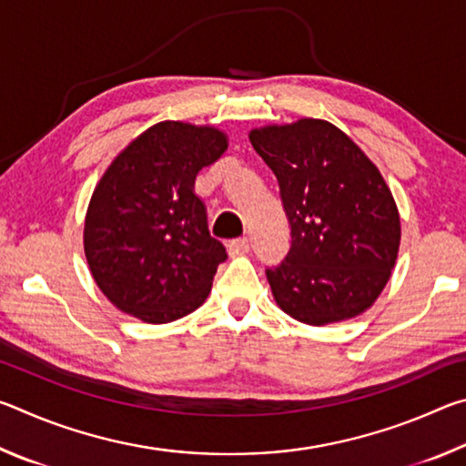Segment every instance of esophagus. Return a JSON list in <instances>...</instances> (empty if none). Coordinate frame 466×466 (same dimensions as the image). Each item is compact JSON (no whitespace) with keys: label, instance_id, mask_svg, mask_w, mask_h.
Returning a JSON list of instances; mask_svg holds the SVG:
<instances>
[{"label":"esophagus","instance_id":"esophagus-1","mask_svg":"<svg viewBox=\"0 0 466 466\" xmlns=\"http://www.w3.org/2000/svg\"><path fill=\"white\" fill-rule=\"evenodd\" d=\"M248 248H250V238H247V236L228 242V252H230V255H240V252H247Z\"/></svg>","mask_w":466,"mask_h":466}]
</instances>
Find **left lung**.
<instances>
[{
	"label": "left lung",
	"mask_w": 466,
	"mask_h": 466,
	"mask_svg": "<svg viewBox=\"0 0 466 466\" xmlns=\"http://www.w3.org/2000/svg\"><path fill=\"white\" fill-rule=\"evenodd\" d=\"M248 139L278 177L291 228L286 258L265 271L275 302L314 327L368 310L400 244L399 209L380 172L320 119L252 129Z\"/></svg>",
	"instance_id": "obj_1"
}]
</instances>
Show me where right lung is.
Returning a JSON list of instances; mask_svg holds the SVG:
<instances>
[{
	"mask_svg": "<svg viewBox=\"0 0 466 466\" xmlns=\"http://www.w3.org/2000/svg\"><path fill=\"white\" fill-rule=\"evenodd\" d=\"M228 149L216 127L164 121L141 133L102 175L84 224L92 278L116 309L152 325L205 302L224 244L209 234L195 177Z\"/></svg>",
	"mask_w": 466,
	"mask_h": 466,
	"instance_id": "add662e5",
	"label": "right lung"
}]
</instances>
